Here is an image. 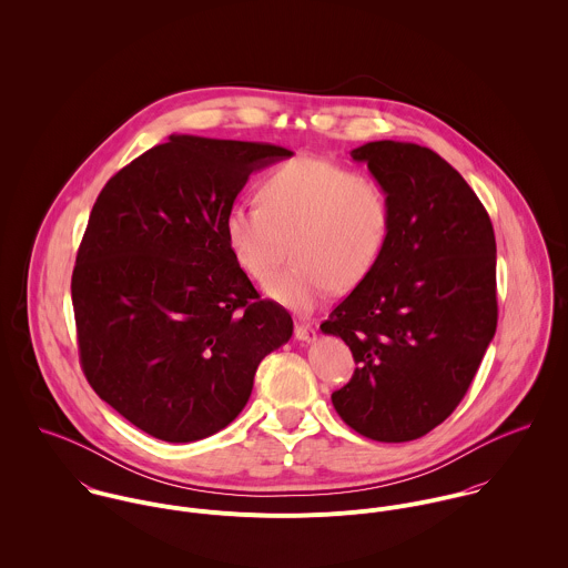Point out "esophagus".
I'll use <instances>...</instances> for the list:
<instances>
[{
	"label": "esophagus",
	"instance_id": "34e87169",
	"mask_svg": "<svg viewBox=\"0 0 568 568\" xmlns=\"http://www.w3.org/2000/svg\"><path fill=\"white\" fill-rule=\"evenodd\" d=\"M295 338L302 343H313L317 338V332L313 325H295Z\"/></svg>",
	"mask_w": 568,
	"mask_h": 568
}]
</instances>
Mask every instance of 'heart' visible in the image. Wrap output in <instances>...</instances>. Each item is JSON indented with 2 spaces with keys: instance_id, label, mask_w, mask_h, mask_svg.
<instances>
[{
  "instance_id": "1",
  "label": "heart",
  "mask_w": 568,
  "mask_h": 568,
  "mask_svg": "<svg viewBox=\"0 0 568 568\" xmlns=\"http://www.w3.org/2000/svg\"><path fill=\"white\" fill-rule=\"evenodd\" d=\"M260 203L236 201L223 219L234 260L253 280H266L284 236L295 264L264 284L293 313L317 311L334 286L347 291L376 266L392 230L385 187L367 174L317 155H297L264 174Z\"/></svg>"
}]
</instances>
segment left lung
<instances>
[{"label": "left lung", "instance_id": "1", "mask_svg": "<svg viewBox=\"0 0 568 568\" xmlns=\"http://www.w3.org/2000/svg\"><path fill=\"white\" fill-rule=\"evenodd\" d=\"M392 203L369 275L329 313L356 361L332 394L341 419L376 442H410L466 396L496 332V241L466 179L430 149L369 142L352 151Z\"/></svg>", "mask_w": 568, "mask_h": 568}]
</instances>
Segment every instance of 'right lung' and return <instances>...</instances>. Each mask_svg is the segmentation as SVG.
<instances>
[{
  "label": "right lung",
  "mask_w": 568,
  "mask_h": 568,
  "mask_svg": "<svg viewBox=\"0 0 568 568\" xmlns=\"http://www.w3.org/2000/svg\"><path fill=\"white\" fill-rule=\"evenodd\" d=\"M293 151L170 135L106 181L72 275L82 372L140 430L187 444L243 410L260 361L293 336L223 234L251 172Z\"/></svg>",
  "instance_id": "obj_1"
}]
</instances>
